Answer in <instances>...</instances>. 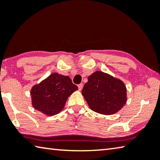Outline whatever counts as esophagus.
<instances>
[{
  "instance_id": "obj_1",
  "label": "esophagus",
  "mask_w": 160,
  "mask_h": 160,
  "mask_svg": "<svg viewBox=\"0 0 160 160\" xmlns=\"http://www.w3.org/2000/svg\"><path fill=\"white\" fill-rule=\"evenodd\" d=\"M83 83H79V84H78V90H79V91H81V90H82V89L83 88Z\"/></svg>"
}]
</instances>
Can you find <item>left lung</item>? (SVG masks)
<instances>
[{
	"label": "left lung",
	"instance_id": "8db88e82",
	"mask_svg": "<svg viewBox=\"0 0 160 160\" xmlns=\"http://www.w3.org/2000/svg\"><path fill=\"white\" fill-rule=\"evenodd\" d=\"M82 93L92 110L107 115L116 113L127 102L124 83L99 71L89 76Z\"/></svg>",
	"mask_w": 160,
	"mask_h": 160
}]
</instances>
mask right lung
Wrapping results in <instances>:
<instances>
[{
	"label": "right lung",
	"mask_w": 160,
	"mask_h": 160,
	"mask_svg": "<svg viewBox=\"0 0 160 160\" xmlns=\"http://www.w3.org/2000/svg\"><path fill=\"white\" fill-rule=\"evenodd\" d=\"M77 89L68 76L54 73L32 88V105L45 114L55 115L62 110L67 98Z\"/></svg>",
	"instance_id": "right-lung-1"
}]
</instances>
